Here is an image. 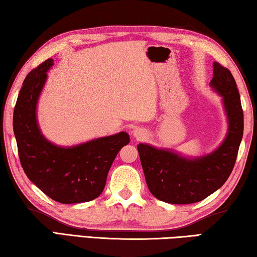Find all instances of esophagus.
<instances>
[{"mask_svg":"<svg viewBox=\"0 0 257 257\" xmlns=\"http://www.w3.org/2000/svg\"><path fill=\"white\" fill-rule=\"evenodd\" d=\"M133 136L136 137L137 139H142V138L146 137V132L143 131L142 128H136L133 131Z\"/></svg>","mask_w":257,"mask_h":257,"instance_id":"1","label":"esophagus"}]
</instances>
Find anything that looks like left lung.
I'll use <instances>...</instances> for the list:
<instances>
[{"instance_id":"left-lung-1","label":"left lung","mask_w":257,"mask_h":257,"mask_svg":"<svg viewBox=\"0 0 257 257\" xmlns=\"http://www.w3.org/2000/svg\"><path fill=\"white\" fill-rule=\"evenodd\" d=\"M211 87L222 96L228 117L227 137L212 154L187 159L170 150L138 145L147 185L157 199L172 204L200 202L221 187L235 166L244 132L239 91L231 72L213 63Z\"/></svg>"}]
</instances>
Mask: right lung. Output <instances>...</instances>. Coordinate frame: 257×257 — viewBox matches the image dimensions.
I'll return each mask as SVG.
<instances>
[{"instance_id": "add662e5", "label": "right lung", "mask_w": 257, "mask_h": 257, "mask_svg": "<svg viewBox=\"0 0 257 257\" xmlns=\"http://www.w3.org/2000/svg\"><path fill=\"white\" fill-rule=\"evenodd\" d=\"M52 65L48 58L31 70L17 99L13 132L20 163L27 177L52 200L63 204L92 201L105 188L112 161L130 137L119 132L70 148L47 141L37 124L36 108Z\"/></svg>"}]
</instances>
